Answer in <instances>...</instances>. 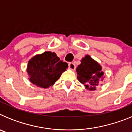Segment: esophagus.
<instances>
[{
  "instance_id": "1",
  "label": "esophagus",
  "mask_w": 132,
  "mask_h": 132,
  "mask_svg": "<svg viewBox=\"0 0 132 132\" xmlns=\"http://www.w3.org/2000/svg\"><path fill=\"white\" fill-rule=\"evenodd\" d=\"M69 69L71 70H73V71H74V70L76 69V67H75V64L74 63H70L69 64Z\"/></svg>"
}]
</instances>
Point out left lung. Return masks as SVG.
Wrapping results in <instances>:
<instances>
[{"label":"left lung","instance_id":"left-lung-1","mask_svg":"<svg viewBox=\"0 0 132 132\" xmlns=\"http://www.w3.org/2000/svg\"><path fill=\"white\" fill-rule=\"evenodd\" d=\"M102 69V66L96 61L87 55L77 67L78 80L88 90H96V87L105 77Z\"/></svg>","mask_w":132,"mask_h":132}]
</instances>
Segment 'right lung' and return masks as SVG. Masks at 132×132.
<instances>
[{"label":"right lung","instance_id":"1","mask_svg":"<svg viewBox=\"0 0 132 132\" xmlns=\"http://www.w3.org/2000/svg\"><path fill=\"white\" fill-rule=\"evenodd\" d=\"M67 67L68 64L60 60L55 53L45 52L28 61L26 71L31 83L40 88H48L55 85Z\"/></svg>","mask_w":132,"mask_h":132}]
</instances>
